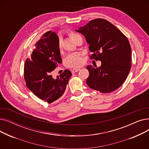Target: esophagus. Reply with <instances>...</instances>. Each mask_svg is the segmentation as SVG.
Segmentation results:
<instances>
[{"instance_id": "esophagus-1", "label": "esophagus", "mask_w": 149, "mask_h": 149, "mask_svg": "<svg viewBox=\"0 0 149 149\" xmlns=\"http://www.w3.org/2000/svg\"><path fill=\"white\" fill-rule=\"evenodd\" d=\"M79 70H80V69H73L71 70V72H72V74H74V73H75V72H77L78 71H79Z\"/></svg>"}]
</instances>
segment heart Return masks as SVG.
Masks as SVG:
<instances>
[{
  "instance_id": "b5f03b06",
  "label": "heart",
  "mask_w": 149,
  "mask_h": 149,
  "mask_svg": "<svg viewBox=\"0 0 149 149\" xmlns=\"http://www.w3.org/2000/svg\"><path fill=\"white\" fill-rule=\"evenodd\" d=\"M69 36L74 42H75L77 38L80 36L74 32H69ZM58 48L60 52H62V42L61 40H58ZM83 63L82 56L80 54H71L68 56L65 60V65L66 66L69 68H77L82 66Z\"/></svg>"
}]
</instances>
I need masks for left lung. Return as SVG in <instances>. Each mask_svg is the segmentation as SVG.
<instances>
[{"instance_id":"obj_1","label":"left lung","mask_w":149,"mask_h":149,"mask_svg":"<svg viewBox=\"0 0 149 149\" xmlns=\"http://www.w3.org/2000/svg\"><path fill=\"white\" fill-rule=\"evenodd\" d=\"M83 34L92 54L90 59L100 60V68L88 66V86L101 93H110L123 84L131 68V47L127 38L103 19L91 20L76 30Z\"/></svg>"}]
</instances>
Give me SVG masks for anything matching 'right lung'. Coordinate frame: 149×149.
<instances>
[{
	"label": "right lung",
	"instance_id": "add662e5",
	"mask_svg": "<svg viewBox=\"0 0 149 149\" xmlns=\"http://www.w3.org/2000/svg\"><path fill=\"white\" fill-rule=\"evenodd\" d=\"M58 37L47 31L37 41L31 57L24 65V79L27 88L38 98L51 104L58 100L66 90L72 74L65 69L56 79L52 72L61 63L58 51Z\"/></svg>",
	"mask_w": 149,
	"mask_h": 149
}]
</instances>
